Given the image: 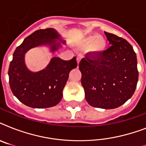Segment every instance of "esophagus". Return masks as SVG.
I'll list each match as a JSON object with an SVG mask.
<instances>
[{"label":"esophagus","instance_id":"1","mask_svg":"<svg viewBox=\"0 0 146 146\" xmlns=\"http://www.w3.org/2000/svg\"><path fill=\"white\" fill-rule=\"evenodd\" d=\"M82 57H83V56H82V55H81V54L78 55V56H77V58H76V60H77V64H80V60H81V59H82Z\"/></svg>","mask_w":146,"mask_h":146}]
</instances>
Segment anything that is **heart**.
Wrapping results in <instances>:
<instances>
[{
	"instance_id": "heart-1",
	"label": "heart",
	"mask_w": 146,
	"mask_h": 146,
	"mask_svg": "<svg viewBox=\"0 0 146 146\" xmlns=\"http://www.w3.org/2000/svg\"><path fill=\"white\" fill-rule=\"evenodd\" d=\"M91 45L92 50L96 54H98L105 49L106 42L102 37H100L97 35H93L85 38L81 44L83 48H89Z\"/></svg>"
}]
</instances>
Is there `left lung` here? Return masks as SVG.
<instances>
[{"mask_svg":"<svg viewBox=\"0 0 146 146\" xmlns=\"http://www.w3.org/2000/svg\"><path fill=\"white\" fill-rule=\"evenodd\" d=\"M109 43L98 54L89 52L79 64L85 97L91 106L113 109L133 96L138 82L136 53L127 40L104 32Z\"/></svg>","mask_w":146,"mask_h":146,"instance_id":"left-lung-1","label":"left lung"}]
</instances>
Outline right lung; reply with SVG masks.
I'll return each mask as SVG.
<instances>
[{
  "label": "right lung",
  "mask_w": 146,
  "mask_h": 146,
  "mask_svg": "<svg viewBox=\"0 0 146 146\" xmlns=\"http://www.w3.org/2000/svg\"><path fill=\"white\" fill-rule=\"evenodd\" d=\"M57 39L60 40V35L54 29H39L26 37L13 54L8 70L10 89L26 106L46 108L57 105L63 96L69 73L77 66L76 57L70 60L54 57L42 70L34 73L27 69L24 57L29 49L48 44L54 52L60 46V43L55 41Z\"/></svg>",
  "instance_id": "add662e5"
}]
</instances>
